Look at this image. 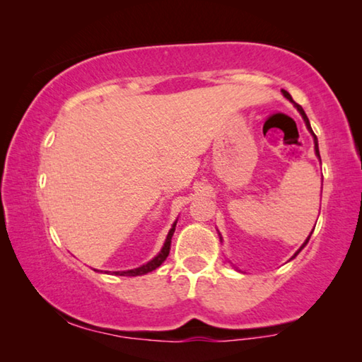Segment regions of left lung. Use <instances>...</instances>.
I'll use <instances>...</instances> for the list:
<instances>
[{
	"label": "left lung",
	"instance_id": "8db88e82",
	"mask_svg": "<svg viewBox=\"0 0 362 362\" xmlns=\"http://www.w3.org/2000/svg\"><path fill=\"white\" fill-rule=\"evenodd\" d=\"M283 95L286 97V99H289L292 103H293V105H296V108L298 110V112H300V115H302V118H303V121H305V124H306V127H308V131L311 132V136H313V139H315V151H316V156L317 158H320L321 159V156H320V148H317V139H316V136H315V132H313V129H311V126H310V121H308V118H306V115H305V112H303V108L302 107H300L298 105V103H296V102H293L292 100V97H291V94L289 93H287V90H283ZM315 230V228H313ZM311 233H313V231H311ZM311 236V235H310ZM310 236L308 238H306V241L302 244V247H300L298 250H297V252L296 254H293V257H292V259H296V257H297V254L300 252V250H302L305 246H306V244H308V241H310ZM220 240H222V238H220Z\"/></svg>",
	"mask_w": 362,
	"mask_h": 362
}]
</instances>
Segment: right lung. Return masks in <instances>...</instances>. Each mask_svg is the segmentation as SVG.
Listing matches in <instances>:
<instances>
[{"instance_id": "add662e5", "label": "right lung", "mask_w": 362, "mask_h": 362, "mask_svg": "<svg viewBox=\"0 0 362 362\" xmlns=\"http://www.w3.org/2000/svg\"><path fill=\"white\" fill-rule=\"evenodd\" d=\"M175 225H177V220L173 225V228L169 230L168 236H166V241H164V246L161 249V252H159L155 259H151L148 263H145V265L139 267V268H134V269H127V272H115V274H119V276H142V274H146L153 272V269H156L161 263L168 259L169 255V250H170V240H173V235L175 231Z\"/></svg>"}]
</instances>
